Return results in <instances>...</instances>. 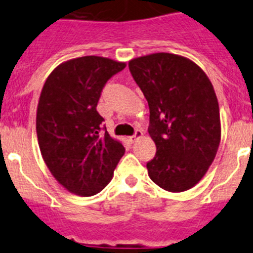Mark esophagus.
<instances>
[{"mask_svg": "<svg viewBox=\"0 0 253 253\" xmlns=\"http://www.w3.org/2000/svg\"><path fill=\"white\" fill-rule=\"evenodd\" d=\"M142 135H143V131L142 130H137V131H135V134H134V135H130L128 139H129V142H130V143H134V142H137V140L139 139Z\"/></svg>", "mask_w": 253, "mask_h": 253, "instance_id": "esophagus-1", "label": "esophagus"}]
</instances>
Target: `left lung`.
Segmentation results:
<instances>
[{"instance_id": "left-lung-1", "label": "left lung", "mask_w": 253, "mask_h": 253, "mask_svg": "<svg viewBox=\"0 0 253 253\" xmlns=\"http://www.w3.org/2000/svg\"><path fill=\"white\" fill-rule=\"evenodd\" d=\"M129 69L148 101V133L157 147L149 177L171 193L186 191L204 177L220 143L213 84L193 60L171 53L134 58Z\"/></svg>"}]
</instances>
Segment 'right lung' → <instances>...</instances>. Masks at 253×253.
Listing matches in <instances>:
<instances>
[{"mask_svg": "<svg viewBox=\"0 0 253 253\" xmlns=\"http://www.w3.org/2000/svg\"><path fill=\"white\" fill-rule=\"evenodd\" d=\"M126 64L86 55L48 76L37 110V135L46 167L69 193L92 196L111 181L125 148L107 131L96 106L105 84ZM106 130V128H105Z\"/></svg>", "mask_w": 253, "mask_h": 253, "instance_id": "1", "label": "right lung"}]
</instances>
